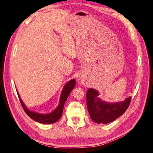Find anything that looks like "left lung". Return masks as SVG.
Returning a JSON list of instances; mask_svg holds the SVG:
<instances>
[{"label":"left lung","instance_id":"1","mask_svg":"<svg viewBox=\"0 0 153 153\" xmlns=\"http://www.w3.org/2000/svg\"><path fill=\"white\" fill-rule=\"evenodd\" d=\"M99 93L93 88H89L86 93V103L90 116L94 123L107 124L123 115L129 105L131 97L123 101L108 103L98 97Z\"/></svg>","mask_w":153,"mask_h":153}]
</instances>
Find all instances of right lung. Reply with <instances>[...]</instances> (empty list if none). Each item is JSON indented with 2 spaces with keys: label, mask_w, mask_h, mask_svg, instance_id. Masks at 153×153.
<instances>
[{
  "label": "right lung",
  "mask_w": 153,
  "mask_h": 153,
  "mask_svg": "<svg viewBox=\"0 0 153 153\" xmlns=\"http://www.w3.org/2000/svg\"><path fill=\"white\" fill-rule=\"evenodd\" d=\"M75 86H76V79H73L69 81L67 83L65 84L63 87V89L61 92V94H60V102L58 107L55 109V110L49 114H40L38 112H35V111H33L29 110L28 109L26 108V106L24 105L22 100L20 98V94L18 93V95L20 101L22 105V108L25 111L29 117L32 118L33 120L37 121L42 124H52L59 120L62 114V111H63V108L65 101H66L67 99L69 97L70 93L73 89L74 88ZM17 91V90H16Z\"/></svg>",
  "instance_id": "add662e5"
}]
</instances>
